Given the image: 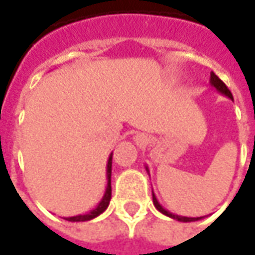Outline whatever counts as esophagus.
<instances>
[{"label": "esophagus", "mask_w": 255, "mask_h": 255, "mask_svg": "<svg viewBox=\"0 0 255 255\" xmlns=\"http://www.w3.org/2000/svg\"><path fill=\"white\" fill-rule=\"evenodd\" d=\"M134 140H136L137 144H144V143H146V137H144L143 134H137V136L134 137Z\"/></svg>", "instance_id": "esophagus-1"}]
</instances>
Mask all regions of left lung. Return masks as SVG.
I'll return each instance as SVG.
<instances>
[{
	"instance_id": "left-lung-1",
	"label": "left lung",
	"mask_w": 255,
	"mask_h": 255,
	"mask_svg": "<svg viewBox=\"0 0 255 255\" xmlns=\"http://www.w3.org/2000/svg\"><path fill=\"white\" fill-rule=\"evenodd\" d=\"M210 84L219 91L220 93H223V95H226V96H229L230 99H233V95H231V92L229 91V88L226 86V84L221 81L220 78L217 76V75L214 74V72H211L210 74ZM147 169V167H146ZM153 204H154V207L157 209V210L160 211V213H163L164 216H167V217H171V219H174V220H179V221H184V223H187V221H197L200 220L201 217H183V216H177V214H173V213H170V211H167L166 209H163L162 206H160V203L157 201V199H156V196L153 194Z\"/></svg>"
}]
</instances>
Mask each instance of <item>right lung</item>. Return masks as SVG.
Segmentation results:
<instances>
[{"instance_id":"1","label":"right lung","mask_w":255,"mask_h":255,"mask_svg":"<svg viewBox=\"0 0 255 255\" xmlns=\"http://www.w3.org/2000/svg\"><path fill=\"white\" fill-rule=\"evenodd\" d=\"M106 174H108V186H106V190H105V194H103L102 200L101 203L93 209L92 211L86 213V214H81V216H75V217H68L65 220L68 221H88L92 220L95 217H98L99 214H102L103 211L108 209L109 206V201H111V197H112V186H111V176H112V153L109 156V160H108V167H106Z\"/></svg>"}]
</instances>
